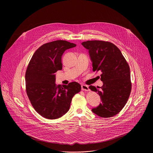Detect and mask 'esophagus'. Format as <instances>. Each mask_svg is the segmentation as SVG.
I'll list each match as a JSON object with an SVG mask.
<instances>
[{
	"label": "esophagus",
	"mask_w": 153,
	"mask_h": 153,
	"mask_svg": "<svg viewBox=\"0 0 153 153\" xmlns=\"http://www.w3.org/2000/svg\"><path fill=\"white\" fill-rule=\"evenodd\" d=\"M81 89L82 91H89V89L88 85H82L81 86Z\"/></svg>",
	"instance_id": "obj_1"
}]
</instances>
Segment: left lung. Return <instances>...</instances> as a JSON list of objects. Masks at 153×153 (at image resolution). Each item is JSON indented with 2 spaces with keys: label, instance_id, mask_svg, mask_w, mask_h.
<instances>
[{
  "label": "left lung",
  "instance_id": "1",
  "mask_svg": "<svg viewBox=\"0 0 153 153\" xmlns=\"http://www.w3.org/2000/svg\"><path fill=\"white\" fill-rule=\"evenodd\" d=\"M88 50L93 71H101L103 82L97 92L102 102L92 111L98 116L109 118L120 112L126 104L131 91L130 67L121 51L114 44L102 41H88L82 43Z\"/></svg>",
  "mask_w": 153,
  "mask_h": 153
}]
</instances>
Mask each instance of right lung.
Listing matches in <instances>:
<instances>
[{
  "label": "right lung",
  "mask_w": 153,
  "mask_h": 153,
  "mask_svg": "<svg viewBox=\"0 0 153 153\" xmlns=\"http://www.w3.org/2000/svg\"><path fill=\"white\" fill-rule=\"evenodd\" d=\"M58 40L42 45L33 53L25 74L27 97L35 111L50 120L61 117L68 111L73 97L80 92L76 82L68 85L55 84V74L62 69V56L66 50L76 46Z\"/></svg>",
  "instance_id": "right-lung-1"
}]
</instances>
